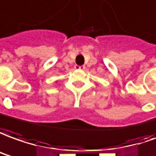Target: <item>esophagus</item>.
Here are the masks:
<instances>
[{
  "label": "esophagus",
  "mask_w": 156,
  "mask_h": 156,
  "mask_svg": "<svg viewBox=\"0 0 156 156\" xmlns=\"http://www.w3.org/2000/svg\"><path fill=\"white\" fill-rule=\"evenodd\" d=\"M76 68V69H78V70H84L86 67H85L84 65H81V66H79V65H76L75 66Z\"/></svg>",
  "instance_id": "34e87169"
}]
</instances>
